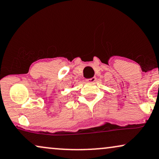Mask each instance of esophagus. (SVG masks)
I'll use <instances>...</instances> for the list:
<instances>
[{"label": "esophagus", "instance_id": "1", "mask_svg": "<svg viewBox=\"0 0 159 159\" xmlns=\"http://www.w3.org/2000/svg\"><path fill=\"white\" fill-rule=\"evenodd\" d=\"M95 81H96V78H95V77H93V78H89V79H86V81L91 82V83H92V82H94Z\"/></svg>", "mask_w": 159, "mask_h": 159}]
</instances>
